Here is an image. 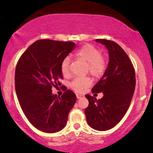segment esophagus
<instances>
[{"label":"esophagus","instance_id":"34e87169","mask_svg":"<svg viewBox=\"0 0 153 153\" xmlns=\"http://www.w3.org/2000/svg\"><path fill=\"white\" fill-rule=\"evenodd\" d=\"M76 97H77V98H78V99H80V98L83 97H84V95H83V94H82L77 93L76 94Z\"/></svg>","mask_w":153,"mask_h":153}]
</instances>
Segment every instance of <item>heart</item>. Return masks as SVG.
Returning a JSON list of instances; mask_svg holds the SVG:
<instances>
[{
    "mask_svg": "<svg viewBox=\"0 0 153 153\" xmlns=\"http://www.w3.org/2000/svg\"><path fill=\"white\" fill-rule=\"evenodd\" d=\"M101 50L92 44H87L80 47L75 56L87 62L86 73H90L94 78H100L103 76L107 68V63L105 58L102 56ZM61 73L63 76L67 77L70 75V59L65 58L60 65ZM92 85V80L90 77L77 78L71 82V88L75 92H82L88 90Z\"/></svg>",
    "mask_w": 153,
    "mask_h": 153,
    "instance_id": "b5f03b06",
    "label": "heart"
}]
</instances>
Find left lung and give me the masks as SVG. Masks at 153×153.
<instances>
[{
    "label": "left lung",
    "mask_w": 153,
    "mask_h": 153,
    "mask_svg": "<svg viewBox=\"0 0 153 153\" xmlns=\"http://www.w3.org/2000/svg\"><path fill=\"white\" fill-rule=\"evenodd\" d=\"M95 41L106 46L109 62L102 78L92 90V93L103 92L104 96L97 100L86 94L89 105L85 114L91 128L104 131L114 127L126 113L136 88V74L131 59L119 44L104 39Z\"/></svg>",
    "instance_id": "left-lung-1"
}]
</instances>
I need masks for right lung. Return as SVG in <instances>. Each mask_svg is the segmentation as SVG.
I'll return each instance as SVG.
<instances>
[{"instance_id": "right-lung-1", "label": "right lung", "mask_w": 153, "mask_h": 153, "mask_svg": "<svg viewBox=\"0 0 153 153\" xmlns=\"http://www.w3.org/2000/svg\"><path fill=\"white\" fill-rule=\"evenodd\" d=\"M75 48L72 42L39 39L17 61L15 86L19 103L29 121L43 132L62 130L76 102L75 94L65 86L61 97L52 94L51 90L61 85L60 65Z\"/></svg>"}]
</instances>
